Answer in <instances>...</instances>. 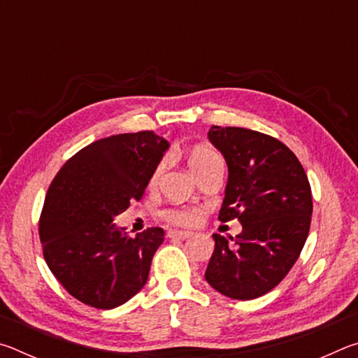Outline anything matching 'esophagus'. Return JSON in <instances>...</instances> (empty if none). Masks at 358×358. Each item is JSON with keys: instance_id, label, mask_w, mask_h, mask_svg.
<instances>
[{"instance_id": "obj_1", "label": "esophagus", "mask_w": 358, "mask_h": 358, "mask_svg": "<svg viewBox=\"0 0 358 358\" xmlns=\"http://www.w3.org/2000/svg\"><path fill=\"white\" fill-rule=\"evenodd\" d=\"M192 232H186V230H169L167 237L169 238H178V240H186L189 238Z\"/></svg>"}]
</instances>
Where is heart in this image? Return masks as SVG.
I'll return each mask as SVG.
<instances>
[{"instance_id": "b5f03b06", "label": "heart", "mask_w": 358, "mask_h": 358, "mask_svg": "<svg viewBox=\"0 0 358 358\" xmlns=\"http://www.w3.org/2000/svg\"><path fill=\"white\" fill-rule=\"evenodd\" d=\"M167 157L157 162L156 167L153 169V173H151L150 177V186H156L159 183L161 175L164 173L167 167ZM187 166H189L192 173L196 175V178L202 177L203 173L213 171V169L224 167L221 156L217 155L213 148L203 147V145H199V147H194L189 150V153H187ZM201 216L202 211L197 207H173L167 208L164 213H162V217H164L167 222L181 227L194 226V224L201 221Z\"/></svg>"}]
</instances>
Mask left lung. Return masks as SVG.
I'll use <instances>...</instances> for the list:
<instances>
[{"label": "left lung", "instance_id": "left-lung-1", "mask_svg": "<svg viewBox=\"0 0 358 358\" xmlns=\"http://www.w3.org/2000/svg\"><path fill=\"white\" fill-rule=\"evenodd\" d=\"M208 138L227 162L220 221L237 220L241 234H213L205 280L235 300H252L280 284L299 259L311 226L313 197L305 169L278 138L245 128L211 126Z\"/></svg>", "mask_w": 358, "mask_h": 358}]
</instances>
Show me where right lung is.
I'll return each mask as SVG.
<instances>
[{"label": "right lung", "instance_id": "1", "mask_svg": "<svg viewBox=\"0 0 358 358\" xmlns=\"http://www.w3.org/2000/svg\"><path fill=\"white\" fill-rule=\"evenodd\" d=\"M167 148L153 131L101 138L66 161L50 183L39 220L42 252L62 286L85 305L112 310L147 282L164 230L129 237L113 216L141 201Z\"/></svg>", "mask_w": 358, "mask_h": 358}]
</instances>
